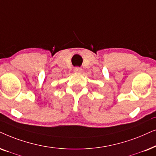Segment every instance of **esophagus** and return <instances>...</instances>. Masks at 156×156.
<instances>
[{"instance_id": "34e87169", "label": "esophagus", "mask_w": 156, "mask_h": 156, "mask_svg": "<svg viewBox=\"0 0 156 156\" xmlns=\"http://www.w3.org/2000/svg\"><path fill=\"white\" fill-rule=\"evenodd\" d=\"M74 72H76V73H80L82 71V68L80 67H76L74 68Z\"/></svg>"}]
</instances>
